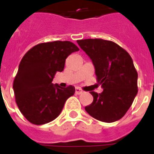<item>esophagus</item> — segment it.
I'll return each mask as SVG.
<instances>
[{
	"label": "esophagus",
	"mask_w": 154,
	"mask_h": 154,
	"mask_svg": "<svg viewBox=\"0 0 154 154\" xmlns=\"http://www.w3.org/2000/svg\"><path fill=\"white\" fill-rule=\"evenodd\" d=\"M75 92H76V94H78V95H79V94L82 93L83 91L82 90L81 88H79V87H76V91H75Z\"/></svg>",
	"instance_id": "34e87169"
}]
</instances>
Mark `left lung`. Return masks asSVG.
<instances>
[{
	"label": "left lung",
	"instance_id": "obj_1",
	"mask_svg": "<svg viewBox=\"0 0 154 154\" xmlns=\"http://www.w3.org/2000/svg\"><path fill=\"white\" fill-rule=\"evenodd\" d=\"M77 42L92 61L98 85L103 88L100 94L91 91L93 101L85 110L102 122L121 119L138 93V72L130 55L112 41L87 38Z\"/></svg>",
	"mask_w": 154,
	"mask_h": 154
}]
</instances>
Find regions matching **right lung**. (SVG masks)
Listing matches in <instances>:
<instances>
[{
  "mask_svg": "<svg viewBox=\"0 0 154 154\" xmlns=\"http://www.w3.org/2000/svg\"><path fill=\"white\" fill-rule=\"evenodd\" d=\"M78 50L70 41H53L35 45L22 57L13 89L19 110L28 121L40 125L60 115L75 87L62 88L52 81L63 71L66 58Z\"/></svg>",
  "mask_w": 154,
  "mask_h": 154,
  "instance_id": "right-lung-1",
  "label": "right lung"
}]
</instances>
